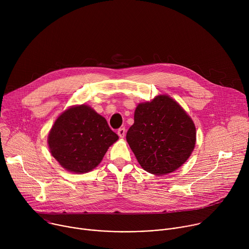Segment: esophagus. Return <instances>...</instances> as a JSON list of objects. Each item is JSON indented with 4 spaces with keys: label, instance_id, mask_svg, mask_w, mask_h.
Instances as JSON below:
<instances>
[{
    "label": "esophagus",
    "instance_id": "esophagus-1",
    "mask_svg": "<svg viewBox=\"0 0 249 249\" xmlns=\"http://www.w3.org/2000/svg\"><path fill=\"white\" fill-rule=\"evenodd\" d=\"M125 133H126V130H125L124 127L119 128L118 131H117V134H118V136H119L120 138H124V137H125Z\"/></svg>",
    "mask_w": 249,
    "mask_h": 249
}]
</instances>
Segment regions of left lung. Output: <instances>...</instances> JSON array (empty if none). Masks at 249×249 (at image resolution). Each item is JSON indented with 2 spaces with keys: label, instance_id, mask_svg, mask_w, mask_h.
<instances>
[{
  "label": "left lung",
  "instance_id": "8db88e82",
  "mask_svg": "<svg viewBox=\"0 0 249 249\" xmlns=\"http://www.w3.org/2000/svg\"><path fill=\"white\" fill-rule=\"evenodd\" d=\"M126 139L146 171L164 175L181 166L196 142V128L181 106L167 95L140 103Z\"/></svg>",
  "mask_w": 249,
  "mask_h": 249
}]
</instances>
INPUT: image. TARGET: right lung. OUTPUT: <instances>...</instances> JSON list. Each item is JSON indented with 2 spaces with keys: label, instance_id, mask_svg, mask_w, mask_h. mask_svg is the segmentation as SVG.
I'll return each instance as SVG.
<instances>
[{
  "label": "right lung",
  "instance_id": "right-lung-1",
  "mask_svg": "<svg viewBox=\"0 0 249 249\" xmlns=\"http://www.w3.org/2000/svg\"><path fill=\"white\" fill-rule=\"evenodd\" d=\"M118 136L88 105L73 106L55 121L49 136L51 155L67 170L85 173L96 167Z\"/></svg>",
  "mask_w": 249,
  "mask_h": 249
}]
</instances>
